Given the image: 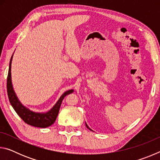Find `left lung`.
Returning a JSON list of instances; mask_svg holds the SVG:
<instances>
[{
    "instance_id": "left-lung-1",
    "label": "left lung",
    "mask_w": 160,
    "mask_h": 160,
    "mask_svg": "<svg viewBox=\"0 0 160 160\" xmlns=\"http://www.w3.org/2000/svg\"><path fill=\"white\" fill-rule=\"evenodd\" d=\"M85 125H86V127H87V128H88V129H90V131H92V130L91 128H90V127H89V126H88V124H87V123H86V122H85Z\"/></svg>"
}]
</instances>
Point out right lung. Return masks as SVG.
I'll list each match as a JSON object with an SVG mask.
<instances>
[{
	"label": "right lung",
	"mask_w": 160,
	"mask_h": 160,
	"mask_svg": "<svg viewBox=\"0 0 160 160\" xmlns=\"http://www.w3.org/2000/svg\"><path fill=\"white\" fill-rule=\"evenodd\" d=\"M13 54L10 61L8 75L7 78V92L10 104H11L13 109H15L18 116L26 123L32 126L38 127V128H47V127L51 126L55 122L58 114L61 102L64 99V97L68 94L73 92L74 90H69L65 92L60 97L58 101L56 102V104H54V106L47 112H36L28 109V107L24 106L20 101V99H18L12 86L11 77V63Z\"/></svg>",
	"instance_id": "add662e5"
}]
</instances>
